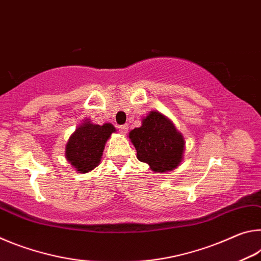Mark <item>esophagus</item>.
<instances>
[{"instance_id": "esophagus-1", "label": "esophagus", "mask_w": 261, "mask_h": 261, "mask_svg": "<svg viewBox=\"0 0 261 261\" xmlns=\"http://www.w3.org/2000/svg\"><path fill=\"white\" fill-rule=\"evenodd\" d=\"M120 127V132L122 135H126V132H127V130H129V125L127 124H124V125H121V126H118Z\"/></svg>"}]
</instances>
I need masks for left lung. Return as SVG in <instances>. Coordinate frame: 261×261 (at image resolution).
<instances>
[{"label": "left lung", "instance_id": "left-lung-1", "mask_svg": "<svg viewBox=\"0 0 261 261\" xmlns=\"http://www.w3.org/2000/svg\"><path fill=\"white\" fill-rule=\"evenodd\" d=\"M137 151V159L147 163L155 173H166L183 161L185 140L173 121L158 110H151L141 125L129 132Z\"/></svg>", "mask_w": 261, "mask_h": 261}]
</instances>
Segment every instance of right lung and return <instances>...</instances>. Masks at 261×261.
I'll return each instance as SVG.
<instances>
[{
    "label": "right lung",
    "mask_w": 261,
    "mask_h": 261,
    "mask_svg": "<svg viewBox=\"0 0 261 261\" xmlns=\"http://www.w3.org/2000/svg\"><path fill=\"white\" fill-rule=\"evenodd\" d=\"M116 132L112 123L94 124L90 120H83L65 145V159L77 173L85 174L99 166L106 143Z\"/></svg>",
    "instance_id": "1"
}]
</instances>
